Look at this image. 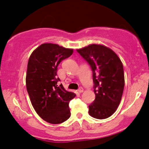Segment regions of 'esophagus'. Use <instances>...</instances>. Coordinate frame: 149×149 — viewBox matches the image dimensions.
Masks as SVG:
<instances>
[{"mask_svg":"<svg viewBox=\"0 0 149 149\" xmlns=\"http://www.w3.org/2000/svg\"><path fill=\"white\" fill-rule=\"evenodd\" d=\"M83 91H84V89H83V88H82V87H80L78 90V91L79 92V93H82Z\"/></svg>","mask_w":149,"mask_h":149,"instance_id":"34e87169","label":"esophagus"}]
</instances>
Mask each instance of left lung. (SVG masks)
<instances>
[{
    "label": "left lung",
    "instance_id": "8db88e82",
    "mask_svg": "<svg viewBox=\"0 0 149 149\" xmlns=\"http://www.w3.org/2000/svg\"><path fill=\"white\" fill-rule=\"evenodd\" d=\"M77 52L93 71L95 99L88 106V113L97 119L109 118L122 99L125 87L123 65L116 53L104 45H89Z\"/></svg>",
    "mask_w": 149,
    "mask_h": 149
}]
</instances>
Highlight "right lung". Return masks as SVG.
I'll list each match as a JSON object with an SVG mask.
<instances>
[{"label":"right lung","instance_id":"1","mask_svg":"<svg viewBox=\"0 0 149 149\" xmlns=\"http://www.w3.org/2000/svg\"><path fill=\"white\" fill-rule=\"evenodd\" d=\"M72 49L52 43L42 44L32 52L27 64L26 86L31 104L42 119L61 124L70 118L69 103L76 94L66 91L57 76L58 66L73 54Z\"/></svg>","mask_w":149,"mask_h":149}]
</instances>
